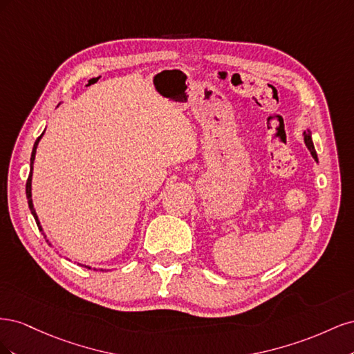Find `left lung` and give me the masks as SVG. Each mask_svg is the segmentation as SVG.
<instances>
[{
  "instance_id": "1",
  "label": "left lung",
  "mask_w": 354,
  "mask_h": 354,
  "mask_svg": "<svg viewBox=\"0 0 354 354\" xmlns=\"http://www.w3.org/2000/svg\"><path fill=\"white\" fill-rule=\"evenodd\" d=\"M304 136V143L307 146V149L310 151V153H312V156L315 158V160H317V155H316V151H315V146H313V140H312V131L307 130L303 133Z\"/></svg>"
}]
</instances>
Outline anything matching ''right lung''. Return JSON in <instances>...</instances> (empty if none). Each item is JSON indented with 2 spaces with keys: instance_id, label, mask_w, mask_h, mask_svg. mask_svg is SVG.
<instances>
[{
  "instance_id": "obj_1",
  "label": "right lung",
  "mask_w": 354,
  "mask_h": 354,
  "mask_svg": "<svg viewBox=\"0 0 354 354\" xmlns=\"http://www.w3.org/2000/svg\"><path fill=\"white\" fill-rule=\"evenodd\" d=\"M44 134V133H42ZM42 134L37 138V142H35V145H34V149H32V155H30V171H29V177H28V181H26V198H28V205H29V209H30V212H32V216H34V218H35V221H37V226H38V229L42 232V227H41V224H39V220H38V216H37V212H35V208H34V202H32V169H34V160H35V153H37V146H38V143H39V140H41V137H42ZM44 234V233H42ZM44 238H47L46 234H44ZM48 242V241H47ZM87 267V269H91L90 266H85ZM95 270V269H94ZM103 270V269H102Z\"/></svg>"
}]
</instances>
